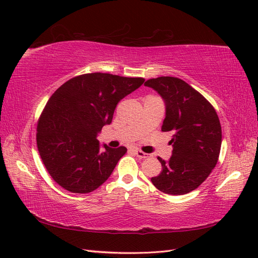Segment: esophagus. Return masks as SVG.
Returning <instances> with one entry per match:
<instances>
[{"label":"esophagus","mask_w":258,"mask_h":258,"mask_svg":"<svg viewBox=\"0 0 258 258\" xmlns=\"http://www.w3.org/2000/svg\"><path fill=\"white\" fill-rule=\"evenodd\" d=\"M135 154H136V156H137L138 158H141V159H145V158H148V157H149L148 154L144 153V151H142V150H140V149H136V150H135Z\"/></svg>","instance_id":"1"}]
</instances>
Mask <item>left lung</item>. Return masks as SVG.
<instances>
[{
    "mask_svg": "<svg viewBox=\"0 0 258 258\" xmlns=\"http://www.w3.org/2000/svg\"><path fill=\"white\" fill-rule=\"evenodd\" d=\"M145 86L153 88L166 104L161 130L173 134L172 156L158 157L162 171L151 177L154 185L170 195L192 192L216 167L221 148V125L217 112L192 86L180 78H151Z\"/></svg>",
    "mask_w": 258,
    "mask_h": 258,
    "instance_id": "obj_1",
    "label": "left lung"
}]
</instances>
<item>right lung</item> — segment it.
<instances>
[{"mask_svg":"<svg viewBox=\"0 0 258 258\" xmlns=\"http://www.w3.org/2000/svg\"><path fill=\"white\" fill-rule=\"evenodd\" d=\"M142 77L105 73L76 76L50 97L37 125V146L45 169L58 185L86 194L108 180L127 149L97 140L112 122L118 101L140 88Z\"/></svg>","mask_w":258,"mask_h":258,"instance_id":"1","label":"right lung"}]
</instances>
